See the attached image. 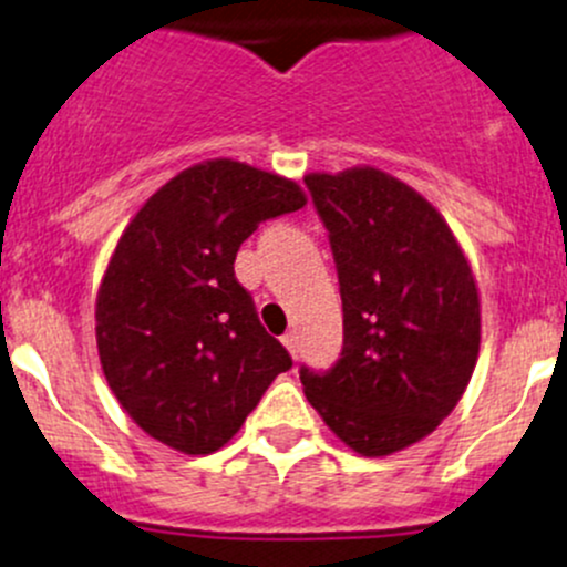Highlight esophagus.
Listing matches in <instances>:
<instances>
[{"instance_id":"34e87169","label":"esophagus","mask_w":567,"mask_h":567,"mask_svg":"<svg viewBox=\"0 0 567 567\" xmlns=\"http://www.w3.org/2000/svg\"><path fill=\"white\" fill-rule=\"evenodd\" d=\"M282 342H285V348H288V353L290 357H299V334H296V331H288V334L282 337Z\"/></svg>"}]
</instances>
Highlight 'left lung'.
I'll use <instances>...</instances> for the list:
<instances>
[{
	"mask_svg": "<svg viewBox=\"0 0 567 567\" xmlns=\"http://www.w3.org/2000/svg\"><path fill=\"white\" fill-rule=\"evenodd\" d=\"M329 230L342 353L301 368L312 409L342 444L384 458L431 436L458 405L480 353V290L444 216L375 167L305 175Z\"/></svg>",
	"mask_w": 567,
	"mask_h": 567,
	"instance_id": "left-lung-1",
	"label": "left lung"
}]
</instances>
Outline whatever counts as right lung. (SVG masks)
<instances>
[{
  "label": "right lung",
  "instance_id": "1",
  "mask_svg": "<svg viewBox=\"0 0 567 567\" xmlns=\"http://www.w3.org/2000/svg\"><path fill=\"white\" fill-rule=\"evenodd\" d=\"M307 205L290 177L210 158L169 177L120 236L95 299V342L125 414L183 455L225 447L290 357L238 285V247Z\"/></svg>",
  "mask_w": 567,
  "mask_h": 567
}]
</instances>
